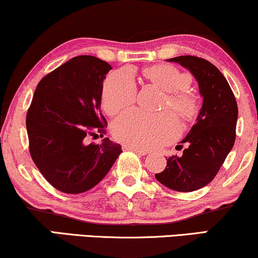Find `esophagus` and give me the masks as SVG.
<instances>
[{
    "instance_id": "esophagus-1",
    "label": "esophagus",
    "mask_w": 258,
    "mask_h": 258,
    "mask_svg": "<svg viewBox=\"0 0 258 258\" xmlns=\"http://www.w3.org/2000/svg\"><path fill=\"white\" fill-rule=\"evenodd\" d=\"M125 150H132L134 153H136L137 155H140V156H144V155L148 154L147 150H142V149H137V148H134L132 146H123Z\"/></svg>"
}]
</instances>
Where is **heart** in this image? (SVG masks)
<instances>
[{
  "mask_svg": "<svg viewBox=\"0 0 258 258\" xmlns=\"http://www.w3.org/2000/svg\"><path fill=\"white\" fill-rule=\"evenodd\" d=\"M144 76L168 93L165 105L182 118L189 119L195 114L196 100L184 89L189 87L190 77L171 66H155L144 69ZM136 82L130 69H121L110 74L102 90V105L109 115H116L134 103ZM179 133L177 119L171 112L151 115L132 110L119 116L112 124L115 139L137 149L149 150L171 142Z\"/></svg>",
  "mask_w": 258,
  "mask_h": 258,
  "instance_id": "obj_1",
  "label": "heart"
}]
</instances>
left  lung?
<instances>
[{
    "label": "left lung",
    "instance_id": "1",
    "mask_svg": "<svg viewBox=\"0 0 258 258\" xmlns=\"http://www.w3.org/2000/svg\"><path fill=\"white\" fill-rule=\"evenodd\" d=\"M188 69L199 83L203 104L196 123L182 143L181 156L167 158V167L155 177L176 191H194L213 181L230 153L236 139L238 108L228 81L209 61L196 56L167 59Z\"/></svg>",
    "mask_w": 258,
    "mask_h": 258
}]
</instances>
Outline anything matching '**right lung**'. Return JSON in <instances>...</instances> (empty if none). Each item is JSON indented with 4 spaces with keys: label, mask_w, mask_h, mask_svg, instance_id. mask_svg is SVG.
<instances>
[{
    "label": "right lung",
    "mask_w": 258,
    "mask_h": 258,
    "mask_svg": "<svg viewBox=\"0 0 258 258\" xmlns=\"http://www.w3.org/2000/svg\"><path fill=\"white\" fill-rule=\"evenodd\" d=\"M110 69L95 56H76L44 76L35 90L26 121L30 155L59 191L94 188L122 153L108 137L101 144L86 143L87 136L103 133L107 124L101 97Z\"/></svg>",
    "instance_id": "right-lung-1"
}]
</instances>
